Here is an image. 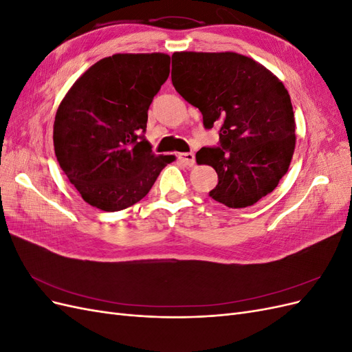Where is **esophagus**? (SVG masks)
Returning <instances> with one entry per match:
<instances>
[{
	"label": "esophagus",
	"mask_w": 352,
	"mask_h": 352,
	"mask_svg": "<svg viewBox=\"0 0 352 352\" xmlns=\"http://www.w3.org/2000/svg\"><path fill=\"white\" fill-rule=\"evenodd\" d=\"M177 158H179L180 162H182L184 164H186V166H189V167H192V166L195 164V155H194L192 153H180V154L177 155Z\"/></svg>",
	"instance_id": "34e87169"
}]
</instances>
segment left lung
I'll return each mask as SVG.
<instances>
[{
	"instance_id": "8db88e82",
	"label": "left lung",
	"mask_w": 352,
	"mask_h": 352,
	"mask_svg": "<svg viewBox=\"0 0 352 352\" xmlns=\"http://www.w3.org/2000/svg\"><path fill=\"white\" fill-rule=\"evenodd\" d=\"M175 89L219 126L220 145L201 148L198 164L214 167L210 197L229 208L254 206L286 175L295 150V119L283 83L255 60L236 52H175Z\"/></svg>"
}]
</instances>
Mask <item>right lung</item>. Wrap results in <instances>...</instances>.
Masks as SVG:
<instances>
[{
  "instance_id": "obj_1",
  "label": "right lung",
  "mask_w": 352,
  "mask_h": 352,
  "mask_svg": "<svg viewBox=\"0 0 352 352\" xmlns=\"http://www.w3.org/2000/svg\"><path fill=\"white\" fill-rule=\"evenodd\" d=\"M170 57L114 54L73 83L54 120V151L83 201L102 211L141 201L175 155H155L145 140L148 109L167 80Z\"/></svg>"
}]
</instances>
